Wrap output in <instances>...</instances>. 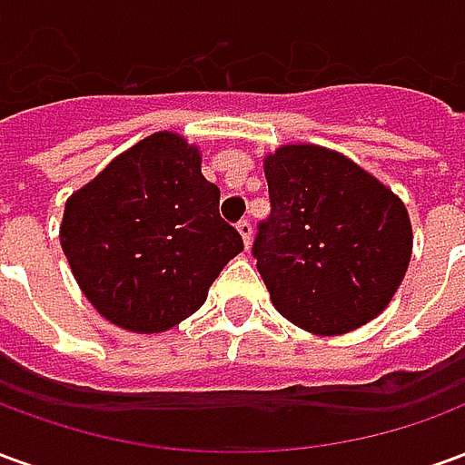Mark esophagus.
<instances>
[{
	"label": "esophagus",
	"mask_w": 465,
	"mask_h": 465,
	"mask_svg": "<svg viewBox=\"0 0 465 465\" xmlns=\"http://www.w3.org/2000/svg\"><path fill=\"white\" fill-rule=\"evenodd\" d=\"M236 229H239V233H242L243 246H246V249H249V246H252V236H253L252 222H249V219H242V222L236 223Z\"/></svg>",
	"instance_id": "esophagus-1"
}]
</instances>
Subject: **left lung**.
I'll use <instances>...</instances> for the list:
<instances>
[{
	"instance_id": "obj_1",
	"label": "left lung",
	"mask_w": 465,
	"mask_h": 465,
	"mask_svg": "<svg viewBox=\"0 0 465 465\" xmlns=\"http://www.w3.org/2000/svg\"><path fill=\"white\" fill-rule=\"evenodd\" d=\"M263 173L272 213L252 253L279 313L319 336L376 319L411 262L403 202L343 153L313 143L276 149Z\"/></svg>"
}]
</instances>
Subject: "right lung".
<instances>
[{"label":"right lung","mask_w":465,"mask_h":465,"mask_svg":"<svg viewBox=\"0 0 465 465\" xmlns=\"http://www.w3.org/2000/svg\"><path fill=\"white\" fill-rule=\"evenodd\" d=\"M219 196L199 149L173 132L134 143L69 196L62 249L106 322L159 333L206 302L213 279L243 252L219 216Z\"/></svg>","instance_id":"right-lung-1"}]
</instances>
